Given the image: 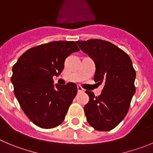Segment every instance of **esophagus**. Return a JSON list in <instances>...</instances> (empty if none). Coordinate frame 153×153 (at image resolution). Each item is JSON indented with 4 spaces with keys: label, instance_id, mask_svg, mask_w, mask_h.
Listing matches in <instances>:
<instances>
[{
    "label": "esophagus",
    "instance_id": "obj_1",
    "mask_svg": "<svg viewBox=\"0 0 153 153\" xmlns=\"http://www.w3.org/2000/svg\"><path fill=\"white\" fill-rule=\"evenodd\" d=\"M77 91H79H79H84V89L82 88V87L80 86V85H77Z\"/></svg>",
    "mask_w": 153,
    "mask_h": 153
}]
</instances>
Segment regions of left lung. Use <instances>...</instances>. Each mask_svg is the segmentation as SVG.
Listing matches in <instances>:
<instances>
[{
    "mask_svg": "<svg viewBox=\"0 0 153 153\" xmlns=\"http://www.w3.org/2000/svg\"><path fill=\"white\" fill-rule=\"evenodd\" d=\"M76 43L95 64L94 80L104 83L98 97L85 91L89 97L84 107L87 121L97 131L112 130L126 117L135 93L136 72L131 60L124 51L106 40L91 39Z\"/></svg>",
    "mask_w": 153,
    "mask_h": 153,
    "instance_id": "1",
    "label": "left lung"
}]
</instances>
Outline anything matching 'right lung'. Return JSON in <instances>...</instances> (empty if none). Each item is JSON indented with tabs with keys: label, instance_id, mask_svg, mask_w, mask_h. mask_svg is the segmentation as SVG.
<instances>
[{
	"label": "right lung",
	"instance_id": "1",
	"mask_svg": "<svg viewBox=\"0 0 153 153\" xmlns=\"http://www.w3.org/2000/svg\"><path fill=\"white\" fill-rule=\"evenodd\" d=\"M79 51L74 41H53L30 48L13 67L11 82L24 113L42 128H52L65 120L77 92L75 83L53 85L67 57Z\"/></svg>",
	"mask_w": 153,
	"mask_h": 153
}]
</instances>
